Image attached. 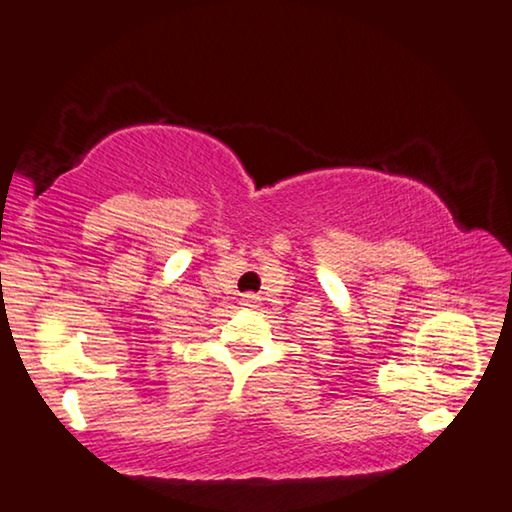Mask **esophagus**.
Here are the masks:
<instances>
[{
  "mask_svg": "<svg viewBox=\"0 0 512 512\" xmlns=\"http://www.w3.org/2000/svg\"><path fill=\"white\" fill-rule=\"evenodd\" d=\"M241 301H243V305H253L255 303V296L253 294H246Z\"/></svg>",
  "mask_w": 512,
  "mask_h": 512,
  "instance_id": "obj_1",
  "label": "esophagus"
}]
</instances>
